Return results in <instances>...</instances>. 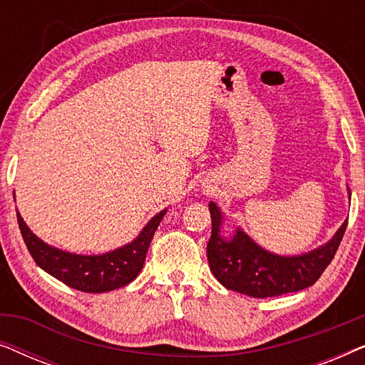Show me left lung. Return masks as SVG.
I'll list each match as a JSON object with an SVG mask.
<instances>
[{"label":"left lung","instance_id":"left-lung-1","mask_svg":"<svg viewBox=\"0 0 365 365\" xmlns=\"http://www.w3.org/2000/svg\"><path fill=\"white\" fill-rule=\"evenodd\" d=\"M351 199V191H349ZM212 231L207 242L209 267L224 287L249 297H276L302 291L321 277L336 256L347 227V219L332 239L314 251L281 256L259 246L241 227L224 236V216L214 201L209 202Z\"/></svg>","mask_w":365,"mask_h":365}]
</instances>
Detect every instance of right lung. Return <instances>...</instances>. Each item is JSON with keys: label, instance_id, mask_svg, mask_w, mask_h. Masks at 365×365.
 Returning a JSON list of instances; mask_svg holds the SVG:
<instances>
[{"label": "right lung", "instance_id": "obj_1", "mask_svg": "<svg viewBox=\"0 0 365 365\" xmlns=\"http://www.w3.org/2000/svg\"><path fill=\"white\" fill-rule=\"evenodd\" d=\"M166 211L168 209H163L161 212H158L143 227V231L134 241L124 244L114 251L91 254V256L68 252L49 246L26 226L19 212H16V216L24 244H26L34 262L43 271L78 291L99 294L126 286L138 277L144 266L149 242H151Z\"/></svg>", "mask_w": 365, "mask_h": 365}]
</instances>
